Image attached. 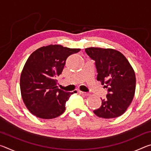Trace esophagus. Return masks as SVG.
I'll return each instance as SVG.
<instances>
[{"label":"esophagus","instance_id":"1","mask_svg":"<svg viewBox=\"0 0 151 151\" xmlns=\"http://www.w3.org/2000/svg\"><path fill=\"white\" fill-rule=\"evenodd\" d=\"M78 92H79V93L83 94V95H85V96H88L89 94H90L88 93H85V92H83V91H79Z\"/></svg>","mask_w":151,"mask_h":151}]
</instances>
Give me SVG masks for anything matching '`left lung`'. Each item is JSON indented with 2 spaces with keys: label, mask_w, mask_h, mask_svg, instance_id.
Listing matches in <instances>:
<instances>
[{
  "label": "left lung",
  "mask_w": 151,
  "mask_h": 151,
  "mask_svg": "<svg viewBox=\"0 0 151 151\" xmlns=\"http://www.w3.org/2000/svg\"><path fill=\"white\" fill-rule=\"evenodd\" d=\"M85 52L95 62L97 81L107 88L106 98L94 113L104 119L116 118L127 111L133 99L136 77L124 56L111 48L91 47Z\"/></svg>",
  "instance_id": "8db88e82"
}]
</instances>
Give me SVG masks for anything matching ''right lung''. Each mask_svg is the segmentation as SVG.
<instances>
[{"label": "right lung", "instance_id": "1", "mask_svg": "<svg viewBox=\"0 0 151 151\" xmlns=\"http://www.w3.org/2000/svg\"><path fill=\"white\" fill-rule=\"evenodd\" d=\"M80 50L55 45L30 55L22 71L20 86L22 100L32 114L50 119L65 112L66 102L73 93L58 88L56 78L62 73L66 58Z\"/></svg>", "mask_w": 151, "mask_h": 151}]
</instances>
